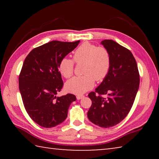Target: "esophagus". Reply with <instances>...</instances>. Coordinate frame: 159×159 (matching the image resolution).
Returning <instances> with one entry per match:
<instances>
[{"label": "esophagus", "mask_w": 159, "mask_h": 159, "mask_svg": "<svg viewBox=\"0 0 159 159\" xmlns=\"http://www.w3.org/2000/svg\"><path fill=\"white\" fill-rule=\"evenodd\" d=\"M83 98H84V95H78L76 96L77 99H82Z\"/></svg>", "instance_id": "1"}]
</instances>
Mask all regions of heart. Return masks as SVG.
I'll return each instance as SVG.
<instances>
[{"mask_svg":"<svg viewBox=\"0 0 159 159\" xmlns=\"http://www.w3.org/2000/svg\"><path fill=\"white\" fill-rule=\"evenodd\" d=\"M111 55L104 47H98L90 43H83L76 48L73 54V60L64 57L59 64V70L66 79L74 74V62H83V74L75 76L66 83L67 91L74 94H83L90 90L95 80L102 81L108 75L111 67Z\"/></svg>","mask_w":159,"mask_h":159,"instance_id":"obj_1","label":"heart"}]
</instances>
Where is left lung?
<instances>
[{
    "label": "left lung",
    "instance_id": "8db88e82",
    "mask_svg": "<svg viewBox=\"0 0 159 159\" xmlns=\"http://www.w3.org/2000/svg\"><path fill=\"white\" fill-rule=\"evenodd\" d=\"M101 43L111 55V67L107 76L88 95L92 105L88 117L94 124L110 128L124 119L133 107L139 85V74L133 54L112 40ZM107 94L104 98L101 95Z\"/></svg>",
    "mask_w": 159,
    "mask_h": 159
}]
</instances>
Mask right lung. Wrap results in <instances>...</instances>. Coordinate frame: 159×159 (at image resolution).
<instances>
[{"instance_id": "add662e5", "label": "right lung", "mask_w": 159, "mask_h": 159, "mask_svg": "<svg viewBox=\"0 0 159 159\" xmlns=\"http://www.w3.org/2000/svg\"><path fill=\"white\" fill-rule=\"evenodd\" d=\"M80 41H50L32 50L26 56L19 76V88L29 116L37 124L52 128L62 123L76 96L57 97L63 87L59 64Z\"/></svg>"}]
</instances>
